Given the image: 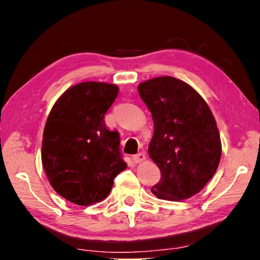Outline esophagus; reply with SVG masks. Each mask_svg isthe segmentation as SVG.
<instances>
[{
  "label": "esophagus",
  "instance_id": "esophagus-1",
  "mask_svg": "<svg viewBox=\"0 0 260 260\" xmlns=\"http://www.w3.org/2000/svg\"><path fill=\"white\" fill-rule=\"evenodd\" d=\"M133 159L135 163H142L143 161H145V154L144 152H138L137 155L134 156Z\"/></svg>",
  "mask_w": 260,
  "mask_h": 260
}]
</instances>
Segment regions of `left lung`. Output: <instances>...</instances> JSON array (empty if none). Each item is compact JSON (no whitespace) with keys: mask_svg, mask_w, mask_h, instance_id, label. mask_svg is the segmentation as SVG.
Returning a JSON list of instances; mask_svg holds the SVG:
<instances>
[{"mask_svg":"<svg viewBox=\"0 0 260 260\" xmlns=\"http://www.w3.org/2000/svg\"><path fill=\"white\" fill-rule=\"evenodd\" d=\"M138 93L154 120L149 157L161 170L151 193L168 201L194 197L214 175L221 157L211 109L197 90L174 77L145 80Z\"/></svg>","mask_w":260,"mask_h":260,"instance_id":"left-lung-1","label":"left lung"}]
</instances>
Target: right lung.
<instances>
[{
  "label": "right lung",
  "instance_id": "add662e5",
  "mask_svg": "<svg viewBox=\"0 0 260 260\" xmlns=\"http://www.w3.org/2000/svg\"><path fill=\"white\" fill-rule=\"evenodd\" d=\"M118 91L117 85L101 81L74 85L60 95L46 120L42 167L53 189L76 205L104 200L113 179L126 169L119 135L104 123Z\"/></svg>",
  "mask_w": 260,
  "mask_h": 260
}]
</instances>
